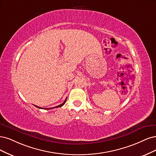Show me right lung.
<instances>
[{
	"label": "right lung",
	"instance_id": "obj_1",
	"mask_svg": "<svg viewBox=\"0 0 156 156\" xmlns=\"http://www.w3.org/2000/svg\"><path fill=\"white\" fill-rule=\"evenodd\" d=\"M66 101H67V98H66V99L65 100V101L62 104H60V105H57V106H56V107H54V108H41V107H39V106H37V105H35V106H36V108H39V109H53V108H59V107H62V106H63V105L65 104V103L66 102Z\"/></svg>",
	"mask_w": 156,
	"mask_h": 156
}]
</instances>
